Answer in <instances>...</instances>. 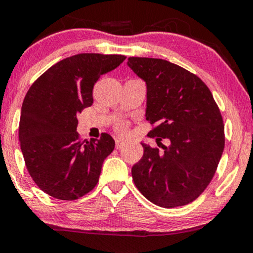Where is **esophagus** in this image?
<instances>
[{
    "mask_svg": "<svg viewBox=\"0 0 253 253\" xmlns=\"http://www.w3.org/2000/svg\"><path fill=\"white\" fill-rule=\"evenodd\" d=\"M124 144H125V141L121 138L115 139V147H117V149H121V147L124 146Z\"/></svg>",
    "mask_w": 253,
    "mask_h": 253,
    "instance_id": "34e87169",
    "label": "esophagus"
}]
</instances>
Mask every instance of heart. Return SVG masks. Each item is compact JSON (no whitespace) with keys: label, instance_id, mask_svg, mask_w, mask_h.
<instances>
[{"label":"heart","instance_id":"1","mask_svg":"<svg viewBox=\"0 0 253 253\" xmlns=\"http://www.w3.org/2000/svg\"><path fill=\"white\" fill-rule=\"evenodd\" d=\"M118 128L120 129V130H124V129H125V125H124V124H120V125H119V126H118Z\"/></svg>","mask_w":253,"mask_h":253}]
</instances>
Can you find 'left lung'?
Returning <instances> with one entry per match:
<instances>
[{
    "label": "left lung",
    "instance_id": "8db88e82",
    "mask_svg": "<svg viewBox=\"0 0 253 253\" xmlns=\"http://www.w3.org/2000/svg\"><path fill=\"white\" fill-rule=\"evenodd\" d=\"M127 65L146 83L145 117L156 124L147 135L163 149L141 143L144 155L132 168L135 187L159 207L193 202L210 184L225 147L213 95L196 75L168 60L129 57Z\"/></svg>",
    "mask_w": 253,
    "mask_h": 253
}]
</instances>
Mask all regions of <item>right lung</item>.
<instances>
[{
    "mask_svg": "<svg viewBox=\"0 0 253 253\" xmlns=\"http://www.w3.org/2000/svg\"><path fill=\"white\" fill-rule=\"evenodd\" d=\"M121 54L80 53L60 60L32 84L22 103L19 140L28 172L42 191L58 200H76L97 184L114 139L82 143L77 114L92 104L101 75L114 70Z\"/></svg>",
    "mask_w": 253,
    "mask_h": 253,
    "instance_id": "add662e5",
    "label": "right lung"
}]
</instances>
